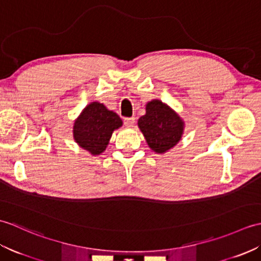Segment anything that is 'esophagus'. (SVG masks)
Listing matches in <instances>:
<instances>
[{
	"instance_id": "34e87169",
	"label": "esophagus",
	"mask_w": 261,
	"mask_h": 261,
	"mask_svg": "<svg viewBox=\"0 0 261 261\" xmlns=\"http://www.w3.org/2000/svg\"><path fill=\"white\" fill-rule=\"evenodd\" d=\"M135 122H136L135 118H125L124 119V125L131 127V126L135 125Z\"/></svg>"
}]
</instances>
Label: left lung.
I'll use <instances>...</instances> for the list:
<instances>
[{"label": "left lung", "mask_w": 261, "mask_h": 261, "mask_svg": "<svg viewBox=\"0 0 261 261\" xmlns=\"http://www.w3.org/2000/svg\"><path fill=\"white\" fill-rule=\"evenodd\" d=\"M148 146L153 151L164 153L180 140L184 122L173 110L158 99L149 102L146 114L138 121Z\"/></svg>", "instance_id": "8db88e82"}]
</instances>
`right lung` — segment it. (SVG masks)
<instances>
[{"label":"right lung","mask_w":261,"mask_h":261,"mask_svg":"<svg viewBox=\"0 0 261 261\" xmlns=\"http://www.w3.org/2000/svg\"><path fill=\"white\" fill-rule=\"evenodd\" d=\"M122 125L120 116L103 104L93 102L83 111L74 123V139L92 154H99L107 148L112 132Z\"/></svg>","instance_id":"add662e5"}]
</instances>
